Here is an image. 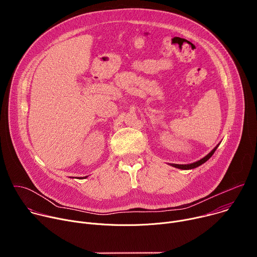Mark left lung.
I'll list each match as a JSON object with an SVG mask.
<instances>
[{"instance_id":"obj_1","label":"left lung","mask_w":257,"mask_h":257,"mask_svg":"<svg viewBox=\"0 0 257 257\" xmlns=\"http://www.w3.org/2000/svg\"><path fill=\"white\" fill-rule=\"evenodd\" d=\"M217 149V146H215V148L206 156V157H204L203 159H201L200 161H198V162H195V163H193V164H189V165H176V164H172V166L173 167H175V168H178V169H182V170H190V169H194V168H196V167H198V166H200V165H202L203 163H205L208 159H210V157L213 155V153L215 152V150Z\"/></svg>"}]
</instances>
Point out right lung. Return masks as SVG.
<instances>
[{"label":"right lung","instance_id":"right-lung-1","mask_svg":"<svg viewBox=\"0 0 257 257\" xmlns=\"http://www.w3.org/2000/svg\"><path fill=\"white\" fill-rule=\"evenodd\" d=\"M86 177H87V176H86ZM86 177H85V178H86ZM80 179H81V178H80Z\"/></svg>","mask_w":257,"mask_h":257}]
</instances>
